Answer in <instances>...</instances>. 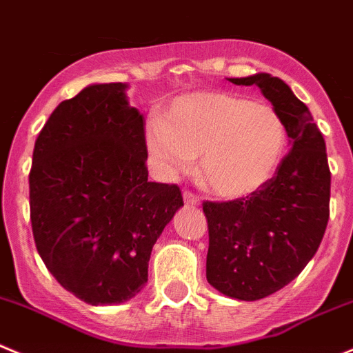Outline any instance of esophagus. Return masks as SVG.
Returning <instances> with one entry per match:
<instances>
[{
	"mask_svg": "<svg viewBox=\"0 0 353 353\" xmlns=\"http://www.w3.org/2000/svg\"><path fill=\"white\" fill-rule=\"evenodd\" d=\"M183 203H185L187 206H199L201 199L196 196V194H192V192H189V190H185V192H183Z\"/></svg>",
	"mask_w": 353,
	"mask_h": 353,
	"instance_id": "obj_1",
	"label": "esophagus"
}]
</instances>
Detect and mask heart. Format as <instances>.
Masks as SVG:
<instances>
[{"mask_svg": "<svg viewBox=\"0 0 353 353\" xmlns=\"http://www.w3.org/2000/svg\"><path fill=\"white\" fill-rule=\"evenodd\" d=\"M147 147L161 171L176 174L199 157V182L221 199L250 196L274 176L288 130L270 105L229 92L174 99L163 123L149 124Z\"/></svg>", "mask_w": 353, "mask_h": 353, "instance_id": "heart-1", "label": "heart"}]
</instances>
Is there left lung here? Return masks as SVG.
Wrapping results in <instances>:
<instances>
[{
  "label": "left lung",
  "mask_w": 353,
  "mask_h": 353,
  "mask_svg": "<svg viewBox=\"0 0 353 353\" xmlns=\"http://www.w3.org/2000/svg\"><path fill=\"white\" fill-rule=\"evenodd\" d=\"M229 81L256 85L291 139L290 154L261 189L243 199L203 204L208 283L225 296L254 301L290 284L317 251L330 220L331 171L324 137L283 79L258 72Z\"/></svg>",
  "instance_id": "8db88e82"
}]
</instances>
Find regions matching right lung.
<instances>
[{
  "instance_id": "add662e5",
  "label": "right lung",
  "mask_w": 353,
  "mask_h": 353,
  "mask_svg": "<svg viewBox=\"0 0 353 353\" xmlns=\"http://www.w3.org/2000/svg\"><path fill=\"white\" fill-rule=\"evenodd\" d=\"M128 85H90L59 103L29 173L32 236L50 274L90 305L145 286L150 251L183 206L179 185L149 182L143 116Z\"/></svg>"
}]
</instances>
